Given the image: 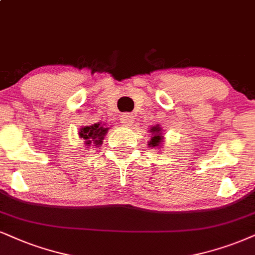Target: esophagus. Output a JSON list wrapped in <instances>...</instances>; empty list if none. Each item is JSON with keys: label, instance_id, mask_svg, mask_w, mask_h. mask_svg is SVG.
<instances>
[{"label": "esophagus", "instance_id": "esophagus-1", "mask_svg": "<svg viewBox=\"0 0 255 255\" xmlns=\"http://www.w3.org/2000/svg\"><path fill=\"white\" fill-rule=\"evenodd\" d=\"M134 122V116L131 113H125V115L121 116V123L125 127H131Z\"/></svg>", "mask_w": 255, "mask_h": 255}]
</instances>
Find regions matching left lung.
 Instances as JSON below:
<instances>
[{"label":"left lung","instance_id":"8db88e82","mask_svg":"<svg viewBox=\"0 0 255 255\" xmlns=\"http://www.w3.org/2000/svg\"><path fill=\"white\" fill-rule=\"evenodd\" d=\"M149 132L151 134V138L147 142V145H149L150 149L161 146L163 142H164V132H163L162 128L159 125H155V127L150 128Z\"/></svg>","mask_w":255,"mask_h":255}]
</instances>
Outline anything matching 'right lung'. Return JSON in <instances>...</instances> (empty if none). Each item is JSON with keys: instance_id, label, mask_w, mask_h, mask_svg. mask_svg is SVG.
<instances>
[{"instance_id": "1", "label": "right lung", "mask_w": 255, "mask_h": 255, "mask_svg": "<svg viewBox=\"0 0 255 255\" xmlns=\"http://www.w3.org/2000/svg\"><path fill=\"white\" fill-rule=\"evenodd\" d=\"M109 128L106 124H102V122L94 123L89 127H81L78 134L80 139H84V145L86 147H91V145L98 146L103 144V139Z\"/></svg>"}]
</instances>
